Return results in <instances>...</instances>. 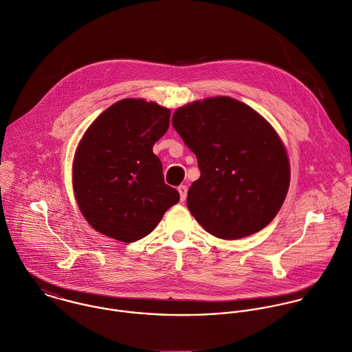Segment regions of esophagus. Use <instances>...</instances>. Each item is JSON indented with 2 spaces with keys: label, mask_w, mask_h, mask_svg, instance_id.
<instances>
[{
  "label": "esophagus",
  "mask_w": 352,
  "mask_h": 352,
  "mask_svg": "<svg viewBox=\"0 0 352 352\" xmlns=\"http://www.w3.org/2000/svg\"><path fill=\"white\" fill-rule=\"evenodd\" d=\"M178 192H179L181 201L184 203L186 200V196H188V188L185 185H181V186H178Z\"/></svg>",
  "instance_id": "1"
}]
</instances>
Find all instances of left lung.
<instances>
[{
    "label": "left lung",
    "mask_w": 352,
    "mask_h": 352,
    "mask_svg": "<svg viewBox=\"0 0 352 352\" xmlns=\"http://www.w3.org/2000/svg\"><path fill=\"white\" fill-rule=\"evenodd\" d=\"M173 126L196 155L200 178L188 192V208L212 235H252L280 211L289 163L280 138L252 107L228 96L179 107Z\"/></svg>",
    "instance_id": "1"
}]
</instances>
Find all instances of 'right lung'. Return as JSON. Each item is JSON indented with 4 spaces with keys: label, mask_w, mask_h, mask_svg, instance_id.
<instances>
[{
    "label": "right lung",
    "mask_w": 352,
    "mask_h": 352,
    "mask_svg": "<svg viewBox=\"0 0 352 352\" xmlns=\"http://www.w3.org/2000/svg\"><path fill=\"white\" fill-rule=\"evenodd\" d=\"M170 110L144 99H124L104 110L80 141L73 189L85 220L121 242L146 236L179 201L164 184L152 146L168 129Z\"/></svg>",
    "instance_id": "right-lung-1"
}]
</instances>
